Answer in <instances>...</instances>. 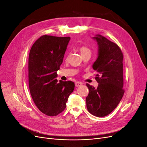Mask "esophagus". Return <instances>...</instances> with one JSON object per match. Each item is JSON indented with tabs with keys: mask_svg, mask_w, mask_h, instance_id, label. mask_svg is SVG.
Masks as SVG:
<instances>
[{
	"mask_svg": "<svg viewBox=\"0 0 147 147\" xmlns=\"http://www.w3.org/2000/svg\"><path fill=\"white\" fill-rule=\"evenodd\" d=\"M75 86L76 87H78V86H81L82 84H83V83H82V82H76L75 83Z\"/></svg>",
	"mask_w": 147,
	"mask_h": 147,
	"instance_id": "obj_1",
	"label": "esophagus"
}]
</instances>
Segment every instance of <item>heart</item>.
<instances>
[{
  "mask_svg": "<svg viewBox=\"0 0 147 147\" xmlns=\"http://www.w3.org/2000/svg\"><path fill=\"white\" fill-rule=\"evenodd\" d=\"M80 52L81 55L85 54H91V51L90 48L86 47H82L80 48Z\"/></svg>",
  "mask_w": 147,
  "mask_h": 147,
  "instance_id": "b5f03b06",
  "label": "heart"
}]
</instances>
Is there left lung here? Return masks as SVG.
Masks as SVG:
<instances>
[{
	"instance_id": "1",
	"label": "left lung",
	"mask_w": 147,
	"mask_h": 147,
	"mask_svg": "<svg viewBox=\"0 0 147 147\" xmlns=\"http://www.w3.org/2000/svg\"><path fill=\"white\" fill-rule=\"evenodd\" d=\"M92 39L98 46L92 69L97 73L96 80L99 84L97 88L86 84L89 90L86 107L94 116L103 117L117 107L124 94L123 55L116 43L102 35L97 34Z\"/></svg>"
}]
</instances>
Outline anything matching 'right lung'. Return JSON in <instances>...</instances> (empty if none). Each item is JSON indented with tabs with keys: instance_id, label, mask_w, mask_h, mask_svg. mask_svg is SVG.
Instances as JSON below:
<instances>
[{
	"instance_id": "1",
	"label": "right lung",
	"mask_w": 147,
	"mask_h": 147,
	"mask_svg": "<svg viewBox=\"0 0 147 147\" xmlns=\"http://www.w3.org/2000/svg\"><path fill=\"white\" fill-rule=\"evenodd\" d=\"M70 37L43 35L30 49L29 56V86L37 108L48 116H56L66 107L75 84L57 80V71L63 63Z\"/></svg>"
}]
</instances>
